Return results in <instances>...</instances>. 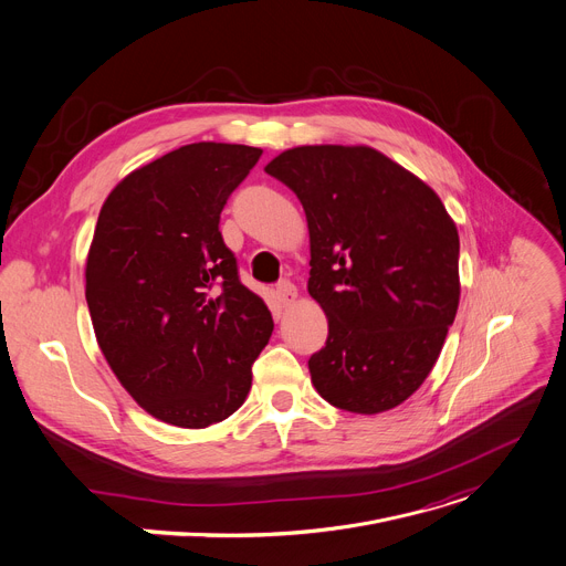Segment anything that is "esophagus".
Wrapping results in <instances>:
<instances>
[{"label":"esophagus","mask_w":566,"mask_h":566,"mask_svg":"<svg viewBox=\"0 0 566 566\" xmlns=\"http://www.w3.org/2000/svg\"><path fill=\"white\" fill-rule=\"evenodd\" d=\"M277 297L282 304H291L297 297V289L289 280H282L277 282Z\"/></svg>","instance_id":"1"}]
</instances>
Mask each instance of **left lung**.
<instances>
[{
    "label": "left lung",
    "mask_w": 566,
    "mask_h": 566,
    "mask_svg": "<svg viewBox=\"0 0 566 566\" xmlns=\"http://www.w3.org/2000/svg\"><path fill=\"white\" fill-rule=\"evenodd\" d=\"M302 202L312 297L329 334L312 354L316 390L349 413L413 395L453 325L458 230L431 187L368 146H297L266 165Z\"/></svg>",
    "instance_id": "obj_1"
}]
</instances>
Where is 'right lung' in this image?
Returning a JSON list of instances; mask_svg holds the SVG:
<instances>
[{
    "label": "right lung",
    "instance_id": "right-lung-1",
    "mask_svg": "<svg viewBox=\"0 0 566 566\" xmlns=\"http://www.w3.org/2000/svg\"><path fill=\"white\" fill-rule=\"evenodd\" d=\"M262 148L198 142L126 176L101 208L85 297L101 352L153 418L205 429L243 403L273 334L219 221Z\"/></svg>",
    "mask_w": 566,
    "mask_h": 566
}]
</instances>
